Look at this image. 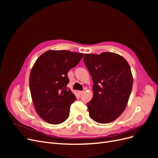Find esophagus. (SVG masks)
Masks as SVG:
<instances>
[{
    "mask_svg": "<svg viewBox=\"0 0 158 158\" xmlns=\"http://www.w3.org/2000/svg\"><path fill=\"white\" fill-rule=\"evenodd\" d=\"M78 94L81 95V94H82L84 93V91H78Z\"/></svg>",
    "mask_w": 158,
    "mask_h": 158,
    "instance_id": "1",
    "label": "esophagus"
}]
</instances>
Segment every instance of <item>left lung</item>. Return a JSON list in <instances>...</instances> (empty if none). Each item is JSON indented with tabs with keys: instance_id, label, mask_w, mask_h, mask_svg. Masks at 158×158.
Instances as JSON below:
<instances>
[{
	"instance_id": "8db88e82",
	"label": "left lung",
	"mask_w": 158,
	"mask_h": 158,
	"mask_svg": "<svg viewBox=\"0 0 158 158\" xmlns=\"http://www.w3.org/2000/svg\"><path fill=\"white\" fill-rule=\"evenodd\" d=\"M84 63L94 82V95L87 103L89 117L99 123L117 119L125 109L133 78L128 62L114 52L85 54Z\"/></svg>"
}]
</instances>
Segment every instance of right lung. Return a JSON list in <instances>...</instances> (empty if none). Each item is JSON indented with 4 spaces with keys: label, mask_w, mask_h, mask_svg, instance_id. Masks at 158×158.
Wrapping results in <instances>:
<instances>
[{
    "label": "right lung",
    "mask_w": 158,
    "mask_h": 158,
    "mask_svg": "<svg viewBox=\"0 0 158 158\" xmlns=\"http://www.w3.org/2000/svg\"><path fill=\"white\" fill-rule=\"evenodd\" d=\"M84 54L49 50L37 59L31 70L30 89L37 113L45 122L58 125L69 116L76 99L67 88L68 72L77 65Z\"/></svg>",
    "instance_id": "obj_1"
}]
</instances>
